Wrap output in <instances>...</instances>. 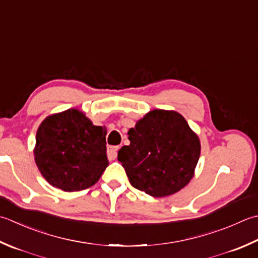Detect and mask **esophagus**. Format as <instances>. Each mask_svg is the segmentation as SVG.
Returning <instances> with one entry per match:
<instances>
[{
  "label": "esophagus",
  "mask_w": 258,
  "mask_h": 258,
  "mask_svg": "<svg viewBox=\"0 0 258 258\" xmlns=\"http://www.w3.org/2000/svg\"><path fill=\"white\" fill-rule=\"evenodd\" d=\"M119 146H108L107 148V155L109 160H115L117 156V151Z\"/></svg>",
  "instance_id": "esophagus-1"
}]
</instances>
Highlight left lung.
<instances>
[{
    "label": "left lung",
    "instance_id": "left-lung-1",
    "mask_svg": "<svg viewBox=\"0 0 258 258\" xmlns=\"http://www.w3.org/2000/svg\"><path fill=\"white\" fill-rule=\"evenodd\" d=\"M130 145L118 151L134 188L155 198L178 192L192 179L200 141L181 114L154 109L128 131Z\"/></svg>",
    "mask_w": 258,
    "mask_h": 258
}]
</instances>
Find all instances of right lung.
<instances>
[{
	"instance_id": "1",
	"label": "right lung",
	"mask_w": 258,
	"mask_h": 258,
	"mask_svg": "<svg viewBox=\"0 0 258 258\" xmlns=\"http://www.w3.org/2000/svg\"><path fill=\"white\" fill-rule=\"evenodd\" d=\"M106 130L78 109L48 116L35 136L34 160L48 182L63 191L94 185L108 165Z\"/></svg>"
}]
</instances>
